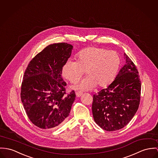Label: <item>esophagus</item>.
I'll return each mask as SVG.
<instances>
[{"label":"esophagus","instance_id":"esophagus-1","mask_svg":"<svg viewBox=\"0 0 158 158\" xmlns=\"http://www.w3.org/2000/svg\"><path fill=\"white\" fill-rule=\"evenodd\" d=\"M82 92H81V91H77L76 93V96H77V97H81L82 95Z\"/></svg>","mask_w":158,"mask_h":158}]
</instances>
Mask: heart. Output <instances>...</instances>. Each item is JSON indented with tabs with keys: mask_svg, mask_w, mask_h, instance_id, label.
Segmentation results:
<instances>
[{
	"mask_svg": "<svg viewBox=\"0 0 158 158\" xmlns=\"http://www.w3.org/2000/svg\"><path fill=\"white\" fill-rule=\"evenodd\" d=\"M78 61L69 60L62 69V74L72 83H76L82 76H87L75 86L76 89H89L103 87L114 79L120 66L119 55L114 51L91 47L81 50L77 55Z\"/></svg>",
	"mask_w": 158,
	"mask_h": 158,
	"instance_id": "obj_1",
	"label": "heart"
}]
</instances>
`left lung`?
I'll list each match as a JSON object with an SVG mask.
<instances>
[{
	"label": "left lung",
	"mask_w": 158,
	"mask_h": 158,
	"mask_svg": "<svg viewBox=\"0 0 158 158\" xmlns=\"http://www.w3.org/2000/svg\"><path fill=\"white\" fill-rule=\"evenodd\" d=\"M126 64L114 81L93 95L92 112L95 122L103 129L115 131L123 128L138 109L141 84L136 67L124 53Z\"/></svg>",
	"instance_id": "8db88e82"
}]
</instances>
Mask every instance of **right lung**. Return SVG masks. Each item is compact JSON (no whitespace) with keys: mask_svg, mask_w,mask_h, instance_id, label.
<instances>
[{"mask_svg":"<svg viewBox=\"0 0 158 158\" xmlns=\"http://www.w3.org/2000/svg\"><path fill=\"white\" fill-rule=\"evenodd\" d=\"M73 46L49 45L29 62L23 76L20 97L30 121L43 129L58 127L69 116L76 95L66 93L62 70Z\"/></svg>","mask_w":158,"mask_h":158,"instance_id":"right-lung-1","label":"right lung"}]
</instances>
